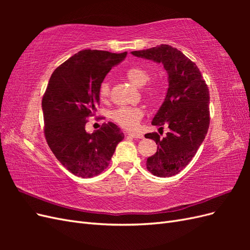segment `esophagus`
Returning a JSON list of instances; mask_svg holds the SVG:
<instances>
[{"label": "esophagus", "instance_id": "1", "mask_svg": "<svg viewBox=\"0 0 250 250\" xmlns=\"http://www.w3.org/2000/svg\"><path fill=\"white\" fill-rule=\"evenodd\" d=\"M128 135H129V137H131V138H133V139H143V134H141V133L129 132V133H128Z\"/></svg>", "mask_w": 250, "mask_h": 250}]
</instances>
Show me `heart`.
I'll return each instance as SVG.
<instances>
[{"label":"heart","mask_w":250,"mask_h":250,"mask_svg":"<svg viewBox=\"0 0 250 250\" xmlns=\"http://www.w3.org/2000/svg\"><path fill=\"white\" fill-rule=\"evenodd\" d=\"M126 78L138 87L145 86L149 82L151 75L150 73L142 66H131L125 72ZM161 87L158 85H151L147 89V95L156 99L161 95ZM99 95L101 99H107L110 95V83L107 80H104L99 87ZM144 116V110L141 107H120L112 112V119L122 126L125 129L133 130L138 127L139 122Z\"/></svg>","instance_id":"1"}]
</instances>
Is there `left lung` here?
<instances>
[{"instance_id": "8db88e82", "label": "left lung", "mask_w": 250, "mask_h": 250, "mask_svg": "<svg viewBox=\"0 0 250 250\" xmlns=\"http://www.w3.org/2000/svg\"><path fill=\"white\" fill-rule=\"evenodd\" d=\"M131 54L162 63L168 74L167 94L151 124L168 125L170 132L162 139L155 132L145 134L157 145V151L147 158L146 166L157 177L174 176L192 161L208 133V85L197 65L169 44L132 51Z\"/></svg>"}]
</instances>
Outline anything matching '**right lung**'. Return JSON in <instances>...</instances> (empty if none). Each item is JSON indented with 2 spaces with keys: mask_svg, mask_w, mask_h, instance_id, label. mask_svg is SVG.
Returning a JSON list of instances; mask_svg holds the SVG:
<instances>
[{
  "mask_svg": "<svg viewBox=\"0 0 250 250\" xmlns=\"http://www.w3.org/2000/svg\"><path fill=\"white\" fill-rule=\"evenodd\" d=\"M127 52L83 50L53 72L42 107L44 135L52 152L74 175L90 178L108 167L124 133L111 122L88 133L85 124L99 104V87Z\"/></svg>",
  "mask_w": 250,
  "mask_h": 250,
  "instance_id": "right-lung-1",
  "label": "right lung"
}]
</instances>
